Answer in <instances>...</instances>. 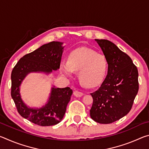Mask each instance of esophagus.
<instances>
[{"label": "esophagus", "instance_id": "obj_1", "mask_svg": "<svg viewBox=\"0 0 149 149\" xmlns=\"http://www.w3.org/2000/svg\"><path fill=\"white\" fill-rule=\"evenodd\" d=\"M74 95L75 97H81L84 95V93L80 92V91H75L74 92Z\"/></svg>", "mask_w": 149, "mask_h": 149}]
</instances>
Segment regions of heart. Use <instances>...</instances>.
Listing matches in <instances>:
<instances>
[{"mask_svg": "<svg viewBox=\"0 0 149 149\" xmlns=\"http://www.w3.org/2000/svg\"><path fill=\"white\" fill-rule=\"evenodd\" d=\"M108 62L102 55L87 49H79L70 54L68 62L62 61L60 70L62 74L70 77L73 71H79L78 77L85 86L93 87L104 79Z\"/></svg>", "mask_w": 149, "mask_h": 149, "instance_id": "1", "label": "heart"}]
</instances>
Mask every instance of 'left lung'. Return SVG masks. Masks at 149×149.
Wrapping results in <instances>:
<instances>
[{
    "label": "left lung",
    "instance_id": "obj_1",
    "mask_svg": "<svg viewBox=\"0 0 149 149\" xmlns=\"http://www.w3.org/2000/svg\"><path fill=\"white\" fill-rule=\"evenodd\" d=\"M108 62V74L99 89L91 93L90 116L96 122L111 123L129 113L139 90L138 70L131 58L114 43L95 39Z\"/></svg>",
    "mask_w": 149,
    "mask_h": 149
}]
</instances>
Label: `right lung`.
<instances>
[{
    "label": "right lung",
    "mask_w": 149,
    "mask_h": 149,
    "mask_svg": "<svg viewBox=\"0 0 149 149\" xmlns=\"http://www.w3.org/2000/svg\"><path fill=\"white\" fill-rule=\"evenodd\" d=\"M62 42L52 41L42 45L31 53L19 59L11 74V96L19 114L30 122L40 126H50L58 123L65 113L67 105L72 95L70 87H52L49 99L40 108L27 107L19 93V86L26 75L31 72L50 74L60 68L63 52Z\"/></svg>",
    "instance_id": "right-lung-1"
}]
</instances>
